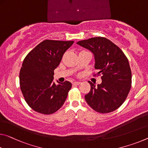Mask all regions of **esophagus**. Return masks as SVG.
Listing matches in <instances>:
<instances>
[{
  "instance_id": "obj_1",
  "label": "esophagus",
  "mask_w": 148,
  "mask_h": 148,
  "mask_svg": "<svg viewBox=\"0 0 148 148\" xmlns=\"http://www.w3.org/2000/svg\"><path fill=\"white\" fill-rule=\"evenodd\" d=\"M81 82H74L73 83V84H74V85H79V84H80Z\"/></svg>"
}]
</instances>
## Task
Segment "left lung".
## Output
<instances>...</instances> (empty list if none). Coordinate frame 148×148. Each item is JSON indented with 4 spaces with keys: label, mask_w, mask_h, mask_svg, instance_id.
<instances>
[{
    "label": "left lung",
    "mask_w": 148,
    "mask_h": 148,
    "mask_svg": "<svg viewBox=\"0 0 148 148\" xmlns=\"http://www.w3.org/2000/svg\"><path fill=\"white\" fill-rule=\"evenodd\" d=\"M76 43L93 54L95 69L102 74L100 84L95 86L88 82L91 90L85 95L87 103L101 113L117 109L125 101L132 84L128 58L118 46L105 37H92Z\"/></svg>",
    "instance_id": "obj_1"
}]
</instances>
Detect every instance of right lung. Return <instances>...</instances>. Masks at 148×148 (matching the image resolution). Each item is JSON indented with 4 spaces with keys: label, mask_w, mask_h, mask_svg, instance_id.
I'll return each instance as SVG.
<instances>
[{
    "label": "right lung",
    "mask_w": 148,
    "mask_h": 148,
    "mask_svg": "<svg viewBox=\"0 0 148 148\" xmlns=\"http://www.w3.org/2000/svg\"><path fill=\"white\" fill-rule=\"evenodd\" d=\"M73 41L45 40L27 54L20 72L21 91L27 105L35 111L53 114L61 107L72 87L69 81L53 82L54 70Z\"/></svg>",
    "instance_id": "obj_1"
}]
</instances>
